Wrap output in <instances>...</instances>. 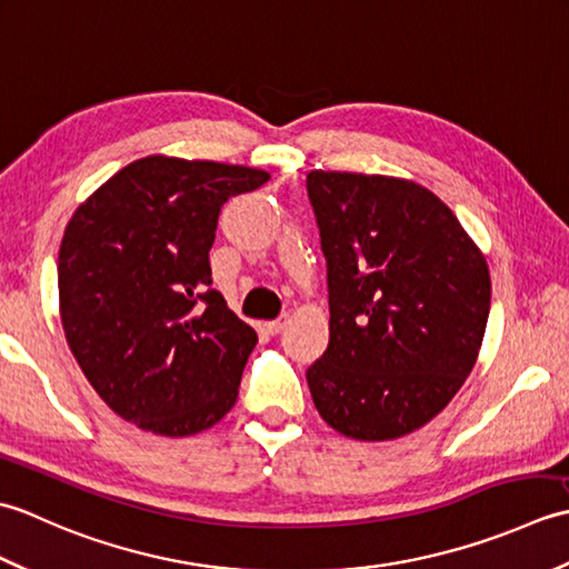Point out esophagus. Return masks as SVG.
Returning a JSON list of instances; mask_svg holds the SVG:
<instances>
[{
  "instance_id": "esophagus-1",
  "label": "esophagus",
  "mask_w": 569,
  "mask_h": 569,
  "mask_svg": "<svg viewBox=\"0 0 569 569\" xmlns=\"http://www.w3.org/2000/svg\"><path fill=\"white\" fill-rule=\"evenodd\" d=\"M286 325H288V316H281V318H276L271 322H266L263 328H266V332H269V335H278V332H283Z\"/></svg>"
}]
</instances>
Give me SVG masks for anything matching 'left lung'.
I'll return each instance as SVG.
<instances>
[{"instance_id": "8db88e82", "label": "left lung", "mask_w": 569, "mask_h": 569, "mask_svg": "<svg viewBox=\"0 0 569 569\" xmlns=\"http://www.w3.org/2000/svg\"><path fill=\"white\" fill-rule=\"evenodd\" d=\"M328 259L330 345L308 369L318 413L352 440H396L462 389L485 340V253L413 180L310 171Z\"/></svg>"}]
</instances>
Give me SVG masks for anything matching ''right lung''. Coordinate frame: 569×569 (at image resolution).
Instances as JSON below:
<instances>
[{
    "instance_id": "1",
    "label": "right lung",
    "mask_w": 569,
    "mask_h": 569,
    "mask_svg": "<svg viewBox=\"0 0 569 569\" xmlns=\"http://www.w3.org/2000/svg\"><path fill=\"white\" fill-rule=\"evenodd\" d=\"M261 168L147 156L70 217L58 251L60 322L72 357L119 418L166 438L232 410L257 345L212 288L222 204Z\"/></svg>"
}]
</instances>
